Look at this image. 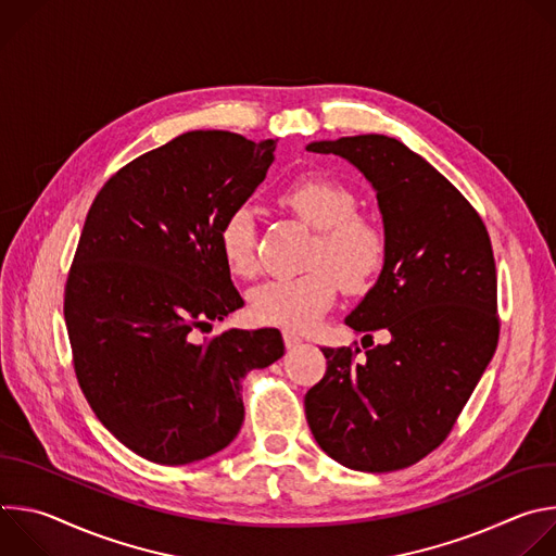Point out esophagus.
Here are the masks:
<instances>
[{
  "instance_id": "1",
  "label": "esophagus",
  "mask_w": 556,
  "mask_h": 556,
  "mask_svg": "<svg viewBox=\"0 0 556 556\" xmlns=\"http://www.w3.org/2000/svg\"><path fill=\"white\" fill-rule=\"evenodd\" d=\"M283 343H286V348H288V350H292V348L301 345V343H303V339H301L296 332H292V330H283Z\"/></svg>"
}]
</instances>
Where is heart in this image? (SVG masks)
<instances>
[{
    "label": "heart",
    "mask_w": 556,
    "mask_h": 556,
    "mask_svg": "<svg viewBox=\"0 0 556 556\" xmlns=\"http://www.w3.org/2000/svg\"><path fill=\"white\" fill-rule=\"evenodd\" d=\"M277 204L316 235L305 260L307 270L255 288L251 316L264 326L307 330L334 303L339 286L354 294L376 281L387 257V237L371 217L358 213V195L332 178H296L277 193ZM217 240L230 275L242 279L255 275L257 230L251 208H235L224 219Z\"/></svg>",
    "instance_id": "b5f03b06"
}]
</instances>
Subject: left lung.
<instances>
[{"mask_svg": "<svg viewBox=\"0 0 556 556\" xmlns=\"http://www.w3.org/2000/svg\"><path fill=\"white\" fill-rule=\"evenodd\" d=\"M307 151L345 157L376 189L387 257L345 324L369 339L387 330L391 341L365 354L356 343L324 348L328 369L305 393V418L343 466L407 468L446 440L497 350L491 237L470 202L401 140L363 134Z\"/></svg>", "mask_w": 556, "mask_h": 556, "instance_id": "obj_1", "label": "left lung"}]
</instances>
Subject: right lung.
Masks as SVG:
<instances>
[{
	"label": "right lung",
	"instance_id": "obj_1",
	"mask_svg": "<svg viewBox=\"0 0 556 556\" xmlns=\"http://www.w3.org/2000/svg\"><path fill=\"white\" fill-rule=\"evenodd\" d=\"M273 151L275 140L187 131L118 169L88 211L63 294L74 374L103 427L149 462L228 446L244 422L242 378L283 356L275 328L195 341L244 305L217 237Z\"/></svg>",
	"mask_w": 556,
	"mask_h": 556
}]
</instances>
